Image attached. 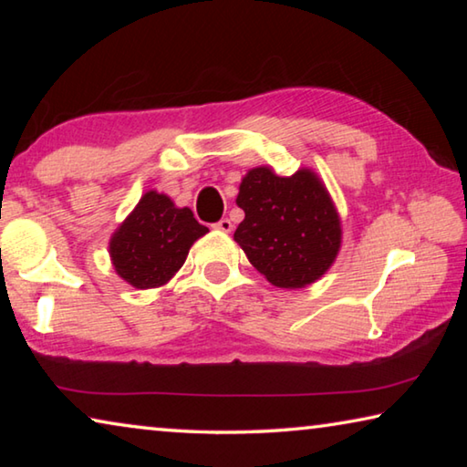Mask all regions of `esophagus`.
Listing matches in <instances>:
<instances>
[{"mask_svg": "<svg viewBox=\"0 0 467 467\" xmlns=\"http://www.w3.org/2000/svg\"><path fill=\"white\" fill-rule=\"evenodd\" d=\"M214 228H218V231H223V233H231L233 231V223L228 218H223V220H218V223L214 224Z\"/></svg>", "mask_w": 467, "mask_h": 467, "instance_id": "34e87169", "label": "esophagus"}]
</instances>
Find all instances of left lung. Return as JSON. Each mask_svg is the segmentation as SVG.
I'll return each mask as SVG.
<instances>
[{"label":"left lung","instance_id":"left-lung-1","mask_svg":"<svg viewBox=\"0 0 467 467\" xmlns=\"http://www.w3.org/2000/svg\"><path fill=\"white\" fill-rule=\"evenodd\" d=\"M236 205L244 220L234 241L274 286L303 288L334 264L342 228L326 187L311 171L278 177L265 167L253 169L243 179Z\"/></svg>","mask_w":467,"mask_h":467}]
</instances>
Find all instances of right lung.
<instances>
[{
  "mask_svg": "<svg viewBox=\"0 0 467 467\" xmlns=\"http://www.w3.org/2000/svg\"><path fill=\"white\" fill-rule=\"evenodd\" d=\"M205 233L208 228L197 223L192 210L175 208L167 195L148 192L110 239V259L131 286H162Z\"/></svg>",
  "mask_w": 467,
  "mask_h": 467,
  "instance_id": "1",
  "label": "right lung"
}]
</instances>
